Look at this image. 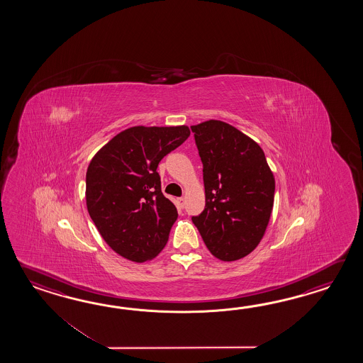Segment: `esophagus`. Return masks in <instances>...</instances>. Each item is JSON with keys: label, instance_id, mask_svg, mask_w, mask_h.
<instances>
[{"label": "esophagus", "instance_id": "obj_1", "mask_svg": "<svg viewBox=\"0 0 363 363\" xmlns=\"http://www.w3.org/2000/svg\"><path fill=\"white\" fill-rule=\"evenodd\" d=\"M177 203H178L179 208H184V206H185L184 197H180V199H178V201H177Z\"/></svg>", "mask_w": 363, "mask_h": 363}]
</instances>
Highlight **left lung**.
<instances>
[{
  "label": "left lung",
  "mask_w": 363,
  "mask_h": 363,
  "mask_svg": "<svg viewBox=\"0 0 363 363\" xmlns=\"http://www.w3.org/2000/svg\"><path fill=\"white\" fill-rule=\"evenodd\" d=\"M203 166L205 208L192 222L210 253L236 261L262 240L274 206L275 179L261 147L231 124L191 127Z\"/></svg>",
  "instance_id": "left-lung-1"
}]
</instances>
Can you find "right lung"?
Listing matches in <instances>:
<instances>
[{
    "mask_svg": "<svg viewBox=\"0 0 363 363\" xmlns=\"http://www.w3.org/2000/svg\"><path fill=\"white\" fill-rule=\"evenodd\" d=\"M186 125H136L93 157L85 178L86 208L116 253L145 262L162 250L178 210L161 191L158 163L189 138Z\"/></svg>",
    "mask_w": 363,
    "mask_h": 363,
    "instance_id": "1",
    "label": "right lung"
}]
</instances>
